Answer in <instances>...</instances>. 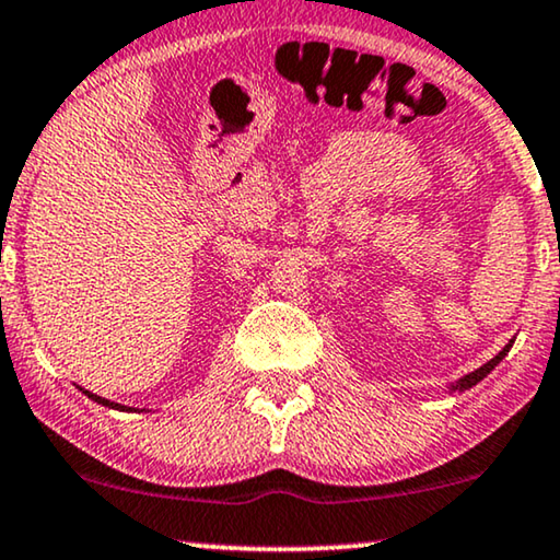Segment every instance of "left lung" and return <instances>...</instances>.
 <instances>
[{"label":"left lung","mask_w":560,"mask_h":560,"mask_svg":"<svg viewBox=\"0 0 560 560\" xmlns=\"http://www.w3.org/2000/svg\"><path fill=\"white\" fill-rule=\"evenodd\" d=\"M512 343H515V339H512V341L508 343V347H504V349L500 351V354H497L494 359H489V362H487V364H481V366H479V370H474V372H469V374H466V377H462V380H458V382H456V385H451V393H464V389H469V387H474V385H477V382H481V380H485V377H487V374H489V372H492V370H494V366H497V364H500L504 357H508V351L512 349Z\"/></svg>","instance_id":"obj_1"}]
</instances>
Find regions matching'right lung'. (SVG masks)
Returning a JSON list of instances; mask_svg holds the SVG:
<instances>
[{"mask_svg": "<svg viewBox=\"0 0 560 560\" xmlns=\"http://www.w3.org/2000/svg\"><path fill=\"white\" fill-rule=\"evenodd\" d=\"M83 393H86L91 400L94 402H98V405H106V408H114V410H127V405H119V402H112V400H104V397H98V395H94V393H89V389H83Z\"/></svg>", "mask_w": 560, "mask_h": 560, "instance_id": "right-lung-1", "label": "right lung"}]
</instances>
